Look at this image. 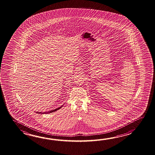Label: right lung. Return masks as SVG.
<instances>
[{
	"label": "right lung",
	"mask_w": 155,
	"mask_h": 155,
	"mask_svg": "<svg viewBox=\"0 0 155 155\" xmlns=\"http://www.w3.org/2000/svg\"><path fill=\"white\" fill-rule=\"evenodd\" d=\"M60 106V107H58V109H55V110H51V111H48V112H36V113H38V114H49V113H51V112H55V111H56L57 110H59L60 109H61V107H62V106Z\"/></svg>",
	"instance_id": "add662e5"
}]
</instances>
